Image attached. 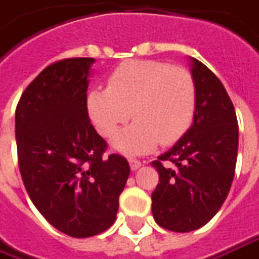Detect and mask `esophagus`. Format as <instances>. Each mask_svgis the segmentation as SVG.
I'll return each instance as SVG.
<instances>
[{
  "instance_id": "esophagus-1",
  "label": "esophagus",
  "mask_w": 259,
  "mask_h": 259,
  "mask_svg": "<svg viewBox=\"0 0 259 259\" xmlns=\"http://www.w3.org/2000/svg\"><path fill=\"white\" fill-rule=\"evenodd\" d=\"M129 165L132 170H138L139 167L142 166V163L139 160H136V159H129Z\"/></svg>"
}]
</instances>
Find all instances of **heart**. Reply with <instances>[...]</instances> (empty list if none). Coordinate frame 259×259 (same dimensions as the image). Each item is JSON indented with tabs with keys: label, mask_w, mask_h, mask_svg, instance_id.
<instances>
[{
	"label": "heart",
	"mask_w": 259,
	"mask_h": 259,
	"mask_svg": "<svg viewBox=\"0 0 259 259\" xmlns=\"http://www.w3.org/2000/svg\"><path fill=\"white\" fill-rule=\"evenodd\" d=\"M198 102L191 71L156 60L121 63L107 89L87 96V113L103 138L112 139L130 117L136 121L114 139L126 155H142L159 145H172L191 127Z\"/></svg>",
	"instance_id": "heart-1"
}]
</instances>
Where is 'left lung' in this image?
I'll use <instances>...</instances> for the list:
<instances>
[{
	"label": "left lung",
	"mask_w": 259,
	"mask_h": 259,
	"mask_svg": "<svg viewBox=\"0 0 259 259\" xmlns=\"http://www.w3.org/2000/svg\"><path fill=\"white\" fill-rule=\"evenodd\" d=\"M189 60L198 92L193 123L152 162L159 172L152 213L159 227L174 232L199 229L215 217L231 189L238 155V121L225 87L199 60Z\"/></svg>",
	"instance_id": "obj_1"
}]
</instances>
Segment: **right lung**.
Returning <instances> with one entry per match:
<instances>
[{"label":"right lung","instance_id":"right-lung-1","mask_svg":"<svg viewBox=\"0 0 259 259\" xmlns=\"http://www.w3.org/2000/svg\"><path fill=\"white\" fill-rule=\"evenodd\" d=\"M93 63L78 57L50 64L25 89L15 110L24 186L41 215L73 238L112 227L130 174L123 156H103L107 145L89 119Z\"/></svg>","mask_w":259,"mask_h":259}]
</instances>
